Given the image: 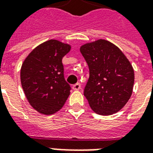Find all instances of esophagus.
Masks as SVG:
<instances>
[{
    "mask_svg": "<svg viewBox=\"0 0 153 153\" xmlns=\"http://www.w3.org/2000/svg\"><path fill=\"white\" fill-rule=\"evenodd\" d=\"M72 88L74 90H79L81 88V84L79 83H75V84H74L73 86H72Z\"/></svg>",
    "mask_w": 153,
    "mask_h": 153,
    "instance_id": "34e87169",
    "label": "esophagus"
}]
</instances>
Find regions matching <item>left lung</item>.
Wrapping results in <instances>:
<instances>
[{"instance_id":"obj_1","label":"left lung","mask_w":153,"mask_h":153,"mask_svg":"<svg viewBox=\"0 0 153 153\" xmlns=\"http://www.w3.org/2000/svg\"><path fill=\"white\" fill-rule=\"evenodd\" d=\"M89 69L83 94L94 112L110 115L122 109L131 97L134 72L118 47L100 39L80 47Z\"/></svg>"}]
</instances>
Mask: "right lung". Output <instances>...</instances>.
I'll return each instance as SVG.
<instances>
[{
	"label": "right lung",
	"mask_w": 153,
	"mask_h": 153,
	"mask_svg": "<svg viewBox=\"0 0 153 153\" xmlns=\"http://www.w3.org/2000/svg\"><path fill=\"white\" fill-rule=\"evenodd\" d=\"M70 50L68 44L49 40L32 51L22 65V88L38 112L54 114L66 102L71 88L64 76L62 58Z\"/></svg>",
	"instance_id": "right-lung-1"
}]
</instances>
